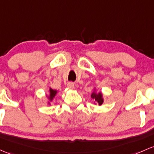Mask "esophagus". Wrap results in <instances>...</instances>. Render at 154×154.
Returning a JSON list of instances; mask_svg holds the SVG:
<instances>
[{
	"instance_id": "esophagus-1",
	"label": "esophagus",
	"mask_w": 154,
	"mask_h": 154,
	"mask_svg": "<svg viewBox=\"0 0 154 154\" xmlns=\"http://www.w3.org/2000/svg\"><path fill=\"white\" fill-rule=\"evenodd\" d=\"M67 86H68V88H70V89H73V88H74V82H68Z\"/></svg>"
}]
</instances>
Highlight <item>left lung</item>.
<instances>
[{"mask_svg":"<svg viewBox=\"0 0 154 154\" xmlns=\"http://www.w3.org/2000/svg\"><path fill=\"white\" fill-rule=\"evenodd\" d=\"M91 97L98 103L100 106H101L103 103V97H102V94L100 93L99 94H96V93H92L91 94Z\"/></svg>","mask_w":154,"mask_h":154,"instance_id":"obj_1","label":"left lung"}]
</instances>
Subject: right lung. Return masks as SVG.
<instances>
[{"label": "right lung", "mask_w": 154, "mask_h": 154, "mask_svg": "<svg viewBox=\"0 0 154 154\" xmlns=\"http://www.w3.org/2000/svg\"><path fill=\"white\" fill-rule=\"evenodd\" d=\"M56 94H57L56 91H54V90L51 89V88H50V96H49L50 100H52V99L54 97V96L56 95Z\"/></svg>", "instance_id": "1"}]
</instances>
